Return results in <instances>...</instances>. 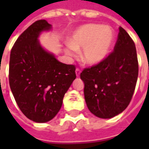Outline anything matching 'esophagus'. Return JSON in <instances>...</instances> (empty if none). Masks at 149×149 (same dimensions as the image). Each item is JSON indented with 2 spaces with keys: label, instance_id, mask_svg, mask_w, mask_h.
<instances>
[{
  "label": "esophagus",
  "instance_id": "34e87169",
  "mask_svg": "<svg viewBox=\"0 0 149 149\" xmlns=\"http://www.w3.org/2000/svg\"><path fill=\"white\" fill-rule=\"evenodd\" d=\"M81 74V69L79 68H76V75H77V77H79Z\"/></svg>",
  "mask_w": 149,
  "mask_h": 149
}]
</instances>
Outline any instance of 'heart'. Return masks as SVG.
<instances>
[{
  "mask_svg": "<svg viewBox=\"0 0 149 149\" xmlns=\"http://www.w3.org/2000/svg\"><path fill=\"white\" fill-rule=\"evenodd\" d=\"M115 40V32L109 25L87 24L74 31L68 44L66 53L74 56L82 50L81 58L88 65H97L109 54Z\"/></svg>",
  "mask_w": 149,
  "mask_h": 149,
  "instance_id": "heart-1",
  "label": "heart"
}]
</instances>
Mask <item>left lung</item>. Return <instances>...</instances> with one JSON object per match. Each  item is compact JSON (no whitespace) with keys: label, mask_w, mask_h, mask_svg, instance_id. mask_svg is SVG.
Returning <instances> with one entry per match:
<instances>
[{"label":"left lung","mask_w":149,"mask_h":149,"mask_svg":"<svg viewBox=\"0 0 149 149\" xmlns=\"http://www.w3.org/2000/svg\"><path fill=\"white\" fill-rule=\"evenodd\" d=\"M134 41L122 27L114 49L97 65L81 73L84 83V99L88 109L100 118H112L128 107L138 77Z\"/></svg>","instance_id":"obj_1"}]
</instances>
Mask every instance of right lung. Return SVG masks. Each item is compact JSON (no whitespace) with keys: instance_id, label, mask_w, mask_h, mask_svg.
<instances>
[{"instance_id":"right-lung-1","label":"right lung","mask_w":149,"mask_h":149,"mask_svg":"<svg viewBox=\"0 0 149 149\" xmlns=\"http://www.w3.org/2000/svg\"><path fill=\"white\" fill-rule=\"evenodd\" d=\"M50 29L45 20L35 21L20 35L10 52L8 81L13 95L23 114L38 123L57 114L77 77L75 65L59 62L39 44L40 32Z\"/></svg>"}]
</instances>
